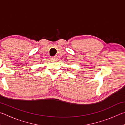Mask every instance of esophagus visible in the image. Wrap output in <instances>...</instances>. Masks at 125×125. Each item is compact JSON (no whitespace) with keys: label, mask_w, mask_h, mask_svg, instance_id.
Returning <instances> with one entry per match:
<instances>
[{"label":"esophagus","mask_w":125,"mask_h":125,"mask_svg":"<svg viewBox=\"0 0 125 125\" xmlns=\"http://www.w3.org/2000/svg\"><path fill=\"white\" fill-rule=\"evenodd\" d=\"M57 56H54V57H51V60H56V59H57Z\"/></svg>","instance_id":"obj_1"}]
</instances>
